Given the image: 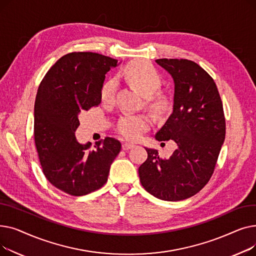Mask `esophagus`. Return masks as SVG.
Returning <instances> with one entry per match:
<instances>
[{"label":"esophagus","instance_id":"1","mask_svg":"<svg viewBox=\"0 0 256 256\" xmlns=\"http://www.w3.org/2000/svg\"><path fill=\"white\" fill-rule=\"evenodd\" d=\"M121 147H122V150H130V148H132V147H134V145L132 144V143H122V146H121Z\"/></svg>","mask_w":256,"mask_h":256}]
</instances>
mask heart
Here are the masks:
<instances>
[{"label": "heart", "mask_w": 256, "mask_h": 256, "mask_svg": "<svg viewBox=\"0 0 256 256\" xmlns=\"http://www.w3.org/2000/svg\"><path fill=\"white\" fill-rule=\"evenodd\" d=\"M121 78L147 98V102L152 108H158L162 104V102L156 96L162 86V80L150 64L142 61L132 63L121 72ZM114 96L115 82L110 80L102 85L100 98L102 102L109 104L113 102ZM150 118L146 115H128L118 121L117 130L124 139L135 141L150 128Z\"/></svg>", "instance_id": "b5f03b06"}]
</instances>
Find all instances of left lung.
I'll return each mask as SVG.
<instances>
[{
    "mask_svg": "<svg viewBox=\"0 0 256 256\" xmlns=\"http://www.w3.org/2000/svg\"><path fill=\"white\" fill-rule=\"evenodd\" d=\"M156 62L174 82L173 111L154 138L173 140V154L160 158L145 148L147 160L139 167L140 182L154 197L180 201L198 193L208 182L225 139V118L218 88L197 63L186 59Z\"/></svg>",
    "mask_w": 256,
    "mask_h": 256,
    "instance_id": "obj_1",
    "label": "left lung"
}]
</instances>
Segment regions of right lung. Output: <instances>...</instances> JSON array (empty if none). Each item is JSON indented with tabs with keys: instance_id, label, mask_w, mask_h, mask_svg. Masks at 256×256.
<instances>
[{
	"instance_id": "1",
	"label": "right lung",
	"mask_w": 256,
	"mask_h": 256,
	"mask_svg": "<svg viewBox=\"0 0 256 256\" xmlns=\"http://www.w3.org/2000/svg\"><path fill=\"white\" fill-rule=\"evenodd\" d=\"M118 61L91 52H70L60 58L40 83L34 106V138L40 165L57 189L82 196L102 188L111 164L120 152L118 140L106 137L80 143L78 115L102 102L106 74Z\"/></svg>"
}]
</instances>
